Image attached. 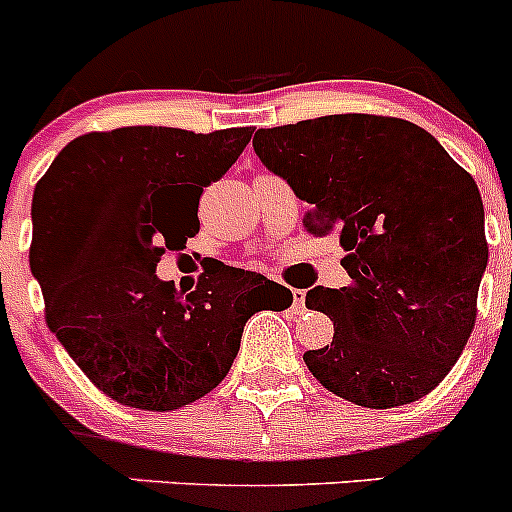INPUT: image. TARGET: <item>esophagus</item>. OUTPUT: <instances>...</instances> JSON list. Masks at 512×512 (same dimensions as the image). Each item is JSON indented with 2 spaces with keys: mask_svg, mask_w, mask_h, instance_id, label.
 Instances as JSON below:
<instances>
[{
  "mask_svg": "<svg viewBox=\"0 0 512 512\" xmlns=\"http://www.w3.org/2000/svg\"><path fill=\"white\" fill-rule=\"evenodd\" d=\"M304 299H307V292H304V289H292V309L297 314L304 312Z\"/></svg>",
  "mask_w": 512,
  "mask_h": 512,
  "instance_id": "34e87169",
  "label": "esophagus"
}]
</instances>
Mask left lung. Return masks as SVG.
<instances>
[{
  "label": "left lung",
  "instance_id": "obj_1",
  "mask_svg": "<svg viewBox=\"0 0 512 512\" xmlns=\"http://www.w3.org/2000/svg\"><path fill=\"white\" fill-rule=\"evenodd\" d=\"M267 170L309 205L312 235L339 232L352 285L312 287L334 339L304 354L314 379L366 409L436 389L466 349L488 265L478 185L411 121L339 113L252 138Z\"/></svg>",
  "mask_w": 512,
  "mask_h": 512
}]
</instances>
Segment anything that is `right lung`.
I'll list each match as a JSON object with an SVG mask.
<instances>
[{
    "instance_id": "obj_1",
    "label": "right lung",
    "mask_w": 512,
    "mask_h": 512,
    "mask_svg": "<svg viewBox=\"0 0 512 512\" xmlns=\"http://www.w3.org/2000/svg\"><path fill=\"white\" fill-rule=\"evenodd\" d=\"M252 128L193 133L126 126L74 138L36 183L29 265L61 347L113 401L173 411L210 394L255 312L292 292L218 267L180 294L156 275L198 235L203 188L230 170Z\"/></svg>"
}]
</instances>
